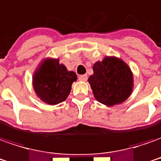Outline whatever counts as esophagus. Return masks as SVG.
Returning <instances> with one entry per match:
<instances>
[{
    "instance_id": "1",
    "label": "esophagus",
    "mask_w": 161,
    "mask_h": 161,
    "mask_svg": "<svg viewBox=\"0 0 161 161\" xmlns=\"http://www.w3.org/2000/svg\"><path fill=\"white\" fill-rule=\"evenodd\" d=\"M87 75H80L79 77H78V79L80 81H86L87 80Z\"/></svg>"
}]
</instances>
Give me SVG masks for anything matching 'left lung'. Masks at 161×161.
I'll list each match as a JSON object with an SVG mask.
<instances>
[{
    "label": "left lung",
    "mask_w": 161,
    "mask_h": 161,
    "mask_svg": "<svg viewBox=\"0 0 161 161\" xmlns=\"http://www.w3.org/2000/svg\"><path fill=\"white\" fill-rule=\"evenodd\" d=\"M93 95L98 102L107 106L123 103L132 92L133 76L123 60L115 57H105L93 65V75L90 76Z\"/></svg>",
    "instance_id": "1"
}]
</instances>
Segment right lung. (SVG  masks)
Masks as SVG:
<instances>
[{"mask_svg":"<svg viewBox=\"0 0 161 161\" xmlns=\"http://www.w3.org/2000/svg\"><path fill=\"white\" fill-rule=\"evenodd\" d=\"M77 78L76 73L59 64V59L47 58L34 73L33 87L42 101L54 105L66 100Z\"/></svg>","mask_w":161,"mask_h":161,"instance_id":"obj_1","label":"right lung"}]
</instances>
